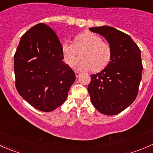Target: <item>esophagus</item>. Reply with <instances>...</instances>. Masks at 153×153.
<instances>
[{
    "label": "esophagus",
    "mask_w": 153,
    "mask_h": 153,
    "mask_svg": "<svg viewBox=\"0 0 153 153\" xmlns=\"http://www.w3.org/2000/svg\"><path fill=\"white\" fill-rule=\"evenodd\" d=\"M75 76H76V78H78V77H79L80 75H81V72H78V71H75Z\"/></svg>",
    "instance_id": "esophagus-1"
}]
</instances>
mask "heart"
Masks as SVG:
<instances>
[{
    "mask_svg": "<svg viewBox=\"0 0 153 153\" xmlns=\"http://www.w3.org/2000/svg\"><path fill=\"white\" fill-rule=\"evenodd\" d=\"M81 48L82 49L80 52L81 57L74 61ZM61 51L64 61L68 65L72 64V67L77 69L84 70L91 69L95 72L105 69L112 58L110 46L102 41L101 37L89 31H85L77 35L74 44H63Z\"/></svg>",
    "mask_w": 153,
    "mask_h": 153,
    "instance_id": "1",
    "label": "heart"
}]
</instances>
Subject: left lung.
Here are the masks:
<instances>
[{
	"mask_svg": "<svg viewBox=\"0 0 153 153\" xmlns=\"http://www.w3.org/2000/svg\"><path fill=\"white\" fill-rule=\"evenodd\" d=\"M106 38L112 49L109 64L91 75L88 92L92 105L101 113L115 115L133 103L138 95L143 65L141 50L129 35L113 27L89 28Z\"/></svg>",
	"mask_w": 153,
	"mask_h": 153,
	"instance_id": "left-lung-1",
	"label": "left lung"
}]
</instances>
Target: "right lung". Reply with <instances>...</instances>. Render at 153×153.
<instances>
[{"instance_id": "right-lung-1", "label": "right lung", "mask_w": 153, "mask_h": 153, "mask_svg": "<svg viewBox=\"0 0 153 153\" xmlns=\"http://www.w3.org/2000/svg\"><path fill=\"white\" fill-rule=\"evenodd\" d=\"M63 59L61 42L46 24L34 26L21 37L14 55L15 87L35 109L51 112L67 99L75 75Z\"/></svg>"}]
</instances>
